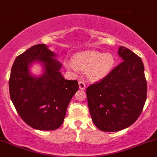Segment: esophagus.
Listing matches in <instances>:
<instances>
[{"label":"esophagus","instance_id":"esophagus-1","mask_svg":"<svg viewBox=\"0 0 157 157\" xmlns=\"http://www.w3.org/2000/svg\"><path fill=\"white\" fill-rule=\"evenodd\" d=\"M79 88H80V90H85L86 84L83 80H80V81H79Z\"/></svg>","mask_w":157,"mask_h":157}]
</instances>
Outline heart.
<instances>
[{"mask_svg": "<svg viewBox=\"0 0 157 157\" xmlns=\"http://www.w3.org/2000/svg\"><path fill=\"white\" fill-rule=\"evenodd\" d=\"M115 64V58L110 52L101 53L98 51H86L74 56L73 62L65 61L66 67L71 70L77 68L87 71L90 78L100 80L110 73Z\"/></svg>", "mask_w": 157, "mask_h": 157, "instance_id": "1", "label": "heart"}]
</instances>
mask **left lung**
<instances>
[{"instance_id":"8db88e82","label":"left lung","mask_w":157,"mask_h":157,"mask_svg":"<svg viewBox=\"0 0 157 157\" xmlns=\"http://www.w3.org/2000/svg\"><path fill=\"white\" fill-rule=\"evenodd\" d=\"M123 62L100 81L86 89L92 121L103 132H117L132 125L147 98V80L142 60L132 51L120 47Z\"/></svg>"}]
</instances>
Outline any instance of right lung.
<instances>
[{"mask_svg": "<svg viewBox=\"0 0 157 157\" xmlns=\"http://www.w3.org/2000/svg\"><path fill=\"white\" fill-rule=\"evenodd\" d=\"M45 44H37L18 56L11 69L10 95L16 111L29 126L55 130L63 123L67 108L78 90L77 80L62 77V64ZM35 60L44 64V73L32 77L29 66Z\"/></svg>", "mask_w": 157, "mask_h": 157, "instance_id": "add662e5", "label": "right lung"}]
</instances>
